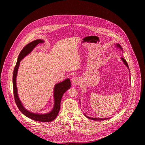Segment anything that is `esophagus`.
Listing matches in <instances>:
<instances>
[{"instance_id":"esophagus-1","label":"esophagus","mask_w":145,"mask_h":145,"mask_svg":"<svg viewBox=\"0 0 145 145\" xmlns=\"http://www.w3.org/2000/svg\"><path fill=\"white\" fill-rule=\"evenodd\" d=\"M71 82L72 83L75 85H78L79 83H80V79L79 77H77V76H75V77H74L72 80H71Z\"/></svg>"}]
</instances>
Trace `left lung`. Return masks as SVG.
Returning <instances> with one entry per match:
<instances>
[{"mask_svg":"<svg viewBox=\"0 0 145 145\" xmlns=\"http://www.w3.org/2000/svg\"><path fill=\"white\" fill-rule=\"evenodd\" d=\"M116 46L117 47H118V48H120L121 50H122V47H121V46H120V44H119V43H117V44H116ZM121 59L122 60V61H123V62H124V64L125 65V66L129 69V67H128V63H127V61H125V60L124 59V58H123V57H121ZM85 116L88 118H89V119H90V120H94V121H101V120H107V119H108L109 118H91V117H87L86 115H85Z\"/></svg>","mask_w":145,"mask_h":145,"instance_id":"1","label":"left lung"}]
</instances>
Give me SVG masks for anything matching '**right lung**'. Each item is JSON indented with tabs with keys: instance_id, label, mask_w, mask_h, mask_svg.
Wrapping results in <instances>:
<instances>
[{
	"instance_id": "add662e5",
	"label": "right lung",
	"mask_w": 145,
	"mask_h": 145,
	"mask_svg": "<svg viewBox=\"0 0 145 145\" xmlns=\"http://www.w3.org/2000/svg\"><path fill=\"white\" fill-rule=\"evenodd\" d=\"M43 42L41 40H36L35 41L31 42L26 46H25L18 56L17 62L16 65L15 66L13 75V93L14 97L15 99L16 103L17 104V107L20 109L21 112L26 117L31 118V120L43 122H48L54 120L58 115L59 110L60 109V103L63 94L65 92L68 90L71 87V82L69 79H67L61 83L57 84L55 86L54 88V99H55V104L54 107L52 110L47 114H37L30 112L27 110L24 106L22 105L21 102L18 98L17 94V89L16 86V78L17 75V71L20 66V61L22 59H23L25 56L29 54L33 48L39 43Z\"/></svg>"
}]
</instances>
